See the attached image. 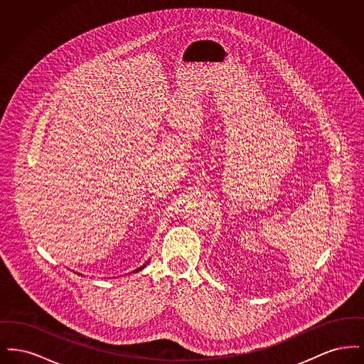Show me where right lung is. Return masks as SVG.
Returning <instances> with one entry per match:
<instances>
[{"mask_svg":"<svg viewBox=\"0 0 364 364\" xmlns=\"http://www.w3.org/2000/svg\"><path fill=\"white\" fill-rule=\"evenodd\" d=\"M146 264H147V262H146V263H144V264H143V266H140V267H138V269H136V270H135V272H134V273H136V272H140V270H141V269H144V267H146Z\"/></svg>","mask_w":364,"mask_h":364,"instance_id":"obj_1","label":"right lung"}]
</instances>
